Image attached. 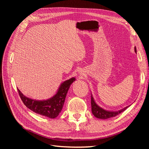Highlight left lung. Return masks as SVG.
<instances>
[{"mask_svg": "<svg viewBox=\"0 0 149 149\" xmlns=\"http://www.w3.org/2000/svg\"><path fill=\"white\" fill-rule=\"evenodd\" d=\"M134 51L136 53H137V49L136 47H134ZM91 111L93 115L96 117V118L101 119H107L112 117H115L118 116L121 112H124L127 107H129L130 106H126L124 107L123 109H121L120 110L114 111H108L103 109L100 106H98L96 102H95V100L93 96V94H91Z\"/></svg>", "mask_w": 149, "mask_h": 149, "instance_id": "obj_1", "label": "left lung"}]
</instances>
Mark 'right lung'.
I'll return each mask as SVG.
<instances>
[{"mask_svg": "<svg viewBox=\"0 0 149 149\" xmlns=\"http://www.w3.org/2000/svg\"><path fill=\"white\" fill-rule=\"evenodd\" d=\"M74 81H76L74 77L64 81L60 85L56 93L52 97L45 100H33L25 96L19 89L18 91L22 101L26 107L35 113L49 118L55 119L61 112L68 91Z\"/></svg>", "mask_w": 149, "mask_h": 149, "instance_id": "obj_1", "label": "right lung"}]
</instances>
